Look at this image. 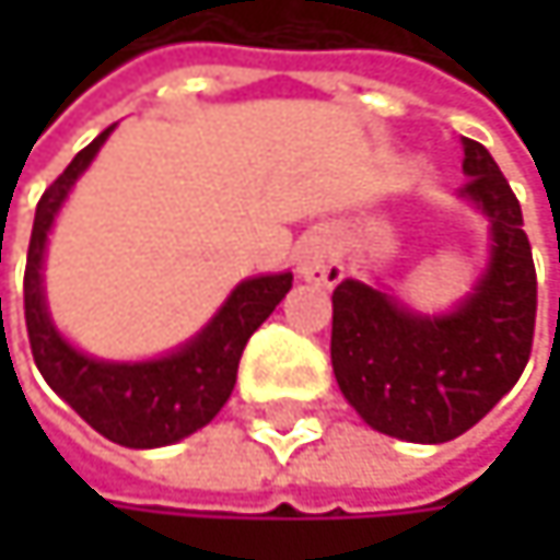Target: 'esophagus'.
Returning a JSON list of instances; mask_svg holds the SVG:
<instances>
[{"instance_id":"esophagus-1","label":"esophagus","mask_w":560,"mask_h":560,"mask_svg":"<svg viewBox=\"0 0 560 560\" xmlns=\"http://www.w3.org/2000/svg\"><path fill=\"white\" fill-rule=\"evenodd\" d=\"M298 272L301 279L317 281V284H334L343 276L340 253L327 233H311L298 246Z\"/></svg>"}]
</instances>
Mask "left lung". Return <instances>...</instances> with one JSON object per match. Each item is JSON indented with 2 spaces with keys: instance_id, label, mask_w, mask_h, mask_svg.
I'll list each match as a JSON object with an SVG mask.
<instances>
[{
  "instance_id": "left-lung-1",
  "label": "left lung",
  "mask_w": 560,
  "mask_h": 560,
  "mask_svg": "<svg viewBox=\"0 0 560 560\" xmlns=\"http://www.w3.org/2000/svg\"><path fill=\"white\" fill-rule=\"evenodd\" d=\"M464 197L493 223V262L447 317H418L363 281L334 288L330 363L347 401L376 431L444 444L470 431L532 357L538 281L522 207L493 155L464 139Z\"/></svg>"
}]
</instances>
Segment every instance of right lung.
<instances>
[{
    "label": "right lung",
    "mask_w": 560,
    "mask_h": 560,
    "mask_svg": "<svg viewBox=\"0 0 560 560\" xmlns=\"http://www.w3.org/2000/svg\"><path fill=\"white\" fill-rule=\"evenodd\" d=\"M100 132L42 194L25 262V327L48 386L103 438L122 447H165L203 428L236 386L240 357L291 288V272L243 281L197 340L152 363H100L60 340L42 291L45 240L70 184L106 142Z\"/></svg>",
    "instance_id": "obj_1"
}]
</instances>
